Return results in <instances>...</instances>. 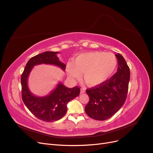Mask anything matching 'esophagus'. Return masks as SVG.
Wrapping results in <instances>:
<instances>
[{
    "instance_id": "1",
    "label": "esophagus",
    "mask_w": 153,
    "mask_h": 153,
    "mask_svg": "<svg viewBox=\"0 0 153 153\" xmlns=\"http://www.w3.org/2000/svg\"><path fill=\"white\" fill-rule=\"evenodd\" d=\"M85 91H86V89H85V88H81V94L84 93Z\"/></svg>"
}]
</instances>
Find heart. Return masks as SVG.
Segmentation results:
<instances>
[{
    "instance_id": "heart-1",
    "label": "heart",
    "mask_w": 153,
    "mask_h": 153,
    "mask_svg": "<svg viewBox=\"0 0 153 153\" xmlns=\"http://www.w3.org/2000/svg\"><path fill=\"white\" fill-rule=\"evenodd\" d=\"M117 59L111 53L89 52L76 56L73 62L67 63L66 70L71 78H78L82 72L84 81L90 86L103 84L114 74Z\"/></svg>"
}]
</instances>
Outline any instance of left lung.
Instances as JSON below:
<instances>
[{"mask_svg": "<svg viewBox=\"0 0 153 153\" xmlns=\"http://www.w3.org/2000/svg\"><path fill=\"white\" fill-rule=\"evenodd\" d=\"M118 60L117 72L99 86L86 90L89 97L85 106L87 115L97 120H105L120 109L126 100L130 69L120 53L115 55Z\"/></svg>", "mask_w": 153, "mask_h": 153, "instance_id": "left-lung-1", "label": "left lung"}]
</instances>
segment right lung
Returning <instances> with one entry per match:
<instances>
[{"label":"right lung","instance_id":"1","mask_svg":"<svg viewBox=\"0 0 153 153\" xmlns=\"http://www.w3.org/2000/svg\"><path fill=\"white\" fill-rule=\"evenodd\" d=\"M58 52H45L31 58L27 62L21 76L22 99L24 103L36 117L45 122H54L63 117L67 111V105L80 93V88L75 86L69 88L62 82L47 96L36 97L28 88L27 79L35 65L50 64L58 66L64 71L66 65L56 55Z\"/></svg>","mask_w":153,"mask_h":153}]
</instances>
